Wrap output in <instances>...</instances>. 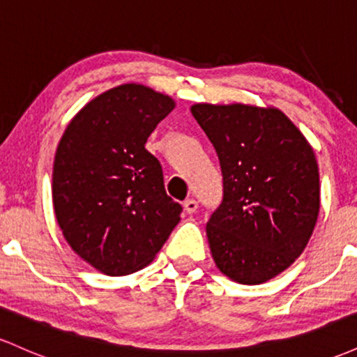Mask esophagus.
<instances>
[{
    "label": "esophagus",
    "mask_w": 357,
    "mask_h": 357,
    "mask_svg": "<svg viewBox=\"0 0 357 357\" xmlns=\"http://www.w3.org/2000/svg\"><path fill=\"white\" fill-rule=\"evenodd\" d=\"M183 208H184V211L188 213V215H191V213H195L196 210H198V203H196L192 198H190V199H186V202L183 203Z\"/></svg>",
    "instance_id": "obj_1"
}]
</instances>
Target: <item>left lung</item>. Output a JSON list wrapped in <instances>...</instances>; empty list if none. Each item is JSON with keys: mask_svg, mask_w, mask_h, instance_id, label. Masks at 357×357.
<instances>
[{"mask_svg": "<svg viewBox=\"0 0 357 357\" xmlns=\"http://www.w3.org/2000/svg\"><path fill=\"white\" fill-rule=\"evenodd\" d=\"M191 114L223 174V199L206 225L213 260L233 282L264 284L301 257L317 223L312 146L275 107L195 104Z\"/></svg>", "mask_w": 357, "mask_h": 357, "instance_id": "left-lung-1", "label": "left lung"}]
</instances>
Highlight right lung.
I'll list each match as a JSON object with an SVG mask.
<instances>
[{
  "instance_id": "add662e5",
  "label": "right lung",
  "mask_w": 357,
  "mask_h": 357,
  "mask_svg": "<svg viewBox=\"0 0 357 357\" xmlns=\"http://www.w3.org/2000/svg\"><path fill=\"white\" fill-rule=\"evenodd\" d=\"M174 107L166 93L122 84L85 104L56 147L59 227L73 252L105 275L149 265L181 220V204L166 195L161 165L146 149Z\"/></svg>"
}]
</instances>
